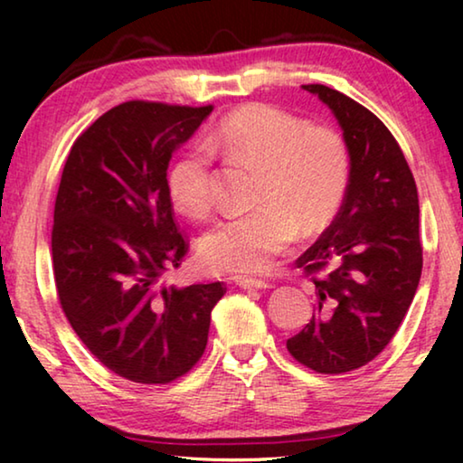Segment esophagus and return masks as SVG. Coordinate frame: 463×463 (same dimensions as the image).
<instances>
[{
  "label": "esophagus",
  "mask_w": 463,
  "mask_h": 463,
  "mask_svg": "<svg viewBox=\"0 0 463 463\" xmlns=\"http://www.w3.org/2000/svg\"><path fill=\"white\" fill-rule=\"evenodd\" d=\"M239 288L241 289H269L271 284L263 279H239Z\"/></svg>",
  "instance_id": "34e87169"
}]
</instances>
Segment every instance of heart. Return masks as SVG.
<instances>
[{"label":"heart","mask_w":463,"mask_h":463,"mask_svg":"<svg viewBox=\"0 0 463 463\" xmlns=\"http://www.w3.org/2000/svg\"><path fill=\"white\" fill-rule=\"evenodd\" d=\"M203 151L232 165L260 169V210L216 222L200 239V263L221 276H253L292 242L320 232L339 213L349 185V153L333 128L308 127L265 104L234 109L203 138ZM210 159L202 151L179 156L167 175L177 213L202 218L213 206Z\"/></svg>","instance_id":"b5f03b06"}]
</instances>
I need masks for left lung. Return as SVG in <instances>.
<instances>
[{
	"label": "left lung",
	"instance_id": "1",
	"mask_svg": "<svg viewBox=\"0 0 463 463\" xmlns=\"http://www.w3.org/2000/svg\"><path fill=\"white\" fill-rule=\"evenodd\" d=\"M331 109L349 153V185L333 224L298 268L315 279L317 312L288 351L318 373H345L382 354L419 288V194L396 138L378 116L326 85H302Z\"/></svg>",
	"mask_w": 463,
	"mask_h": 463
}]
</instances>
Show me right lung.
<instances>
[{
  "mask_svg": "<svg viewBox=\"0 0 463 463\" xmlns=\"http://www.w3.org/2000/svg\"><path fill=\"white\" fill-rule=\"evenodd\" d=\"M213 106L127 101L91 124L67 156L54 202L52 268L62 312L91 355L138 383L190 372L226 288L161 284L187 242L167 167Z\"/></svg>",
  "mask_w": 463,
  "mask_h": 463,
  "instance_id": "1",
  "label": "right lung"
}]
</instances>
